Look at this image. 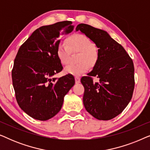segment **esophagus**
I'll use <instances>...</instances> for the list:
<instances>
[{"instance_id": "esophagus-1", "label": "esophagus", "mask_w": 150, "mask_h": 150, "mask_svg": "<svg viewBox=\"0 0 150 150\" xmlns=\"http://www.w3.org/2000/svg\"><path fill=\"white\" fill-rule=\"evenodd\" d=\"M75 83L76 84L81 83V79L79 77H75Z\"/></svg>"}]
</instances>
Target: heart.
Here are the masks:
<instances>
[{"label": "heart", "instance_id": "obj_1", "mask_svg": "<svg viewBox=\"0 0 150 150\" xmlns=\"http://www.w3.org/2000/svg\"><path fill=\"white\" fill-rule=\"evenodd\" d=\"M67 44L61 43L57 46V55L59 60L63 65L68 63L71 52H79L78 61L81 62L76 65H69L65 67V74L80 76L88 69V63L93 64L97 59L98 52L93 42L87 36L82 34H75L69 37Z\"/></svg>", "mask_w": 150, "mask_h": 150}]
</instances>
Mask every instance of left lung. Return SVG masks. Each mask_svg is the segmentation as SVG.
I'll return each mask as SVG.
<instances>
[{
  "mask_svg": "<svg viewBox=\"0 0 150 150\" xmlns=\"http://www.w3.org/2000/svg\"><path fill=\"white\" fill-rule=\"evenodd\" d=\"M76 30L89 38L98 48L93 69L81 81L85 87L83 104L99 120H109L126 107L134 87V65L124 48L105 30L80 24ZM97 77L94 83L91 77Z\"/></svg>",
  "mask_w": 150,
  "mask_h": 150,
  "instance_id": "left-lung-1",
  "label": "left lung"
}]
</instances>
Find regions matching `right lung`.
I'll return each mask as SVG.
<instances>
[{
	"label": "right lung",
	"mask_w": 150,
	"mask_h": 150,
	"mask_svg": "<svg viewBox=\"0 0 150 150\" xmlns=\"http://www.w3.org/2000/svg\"><path fill=\"white\" fill-rule=\"evenodd\" d=\"M74 28L69 21L41 26L18 50L11 74L13 86L18 105L33 119L46 121L56 115L74 85L71 75L52 78L63 69L57 55L60 36Z\"/></svg>",
	"instance_id": "obj_1"
}]
</instances>
